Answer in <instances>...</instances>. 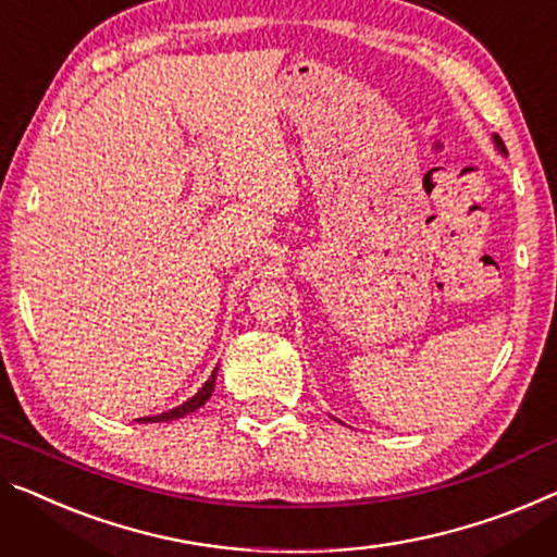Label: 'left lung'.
<instances>
[{"instance_id": "left-lung-1", "label": "left lung", "mask_w": 557, "mask_h": 557, "mask_svg": "<svg viewBox=\"0 0 557 557\" xmlns=\"http://www.w3.org/2000/svg\"><path fill=\"white\" fill-rule=\"evenodd\" d=\"M493 139H495V147H497V149H500V152H503V154H508V149H505V145H503V139H500V137H497V135H495Z\"/></svg>"}]
</instances>
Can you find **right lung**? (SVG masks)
Listing matches in <instances>:
<instances>
[{"label":"right lung","mask_w":557,"mask_h":557,"mask_svg":"<svg viewBox=\"0 0 557 557\" xmlns=\"http://www.w3.org/2000/svg\"><path fill=\"white\" fill-rule=\"evenodd\" d=\"M214 377H218V370L212 372L210 380H207V383L199 387L197 393L189 397L187 403H182V405H177V408H172L168 412L154 414V418H139V422H170V420H180V418H185V414L199 410L207 400H210V395H212V389H214Z\"/></svg>","instance_id":"add662e5"}]
</instances>
